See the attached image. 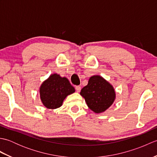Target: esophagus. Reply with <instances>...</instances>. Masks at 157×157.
<instances>
[{
    "mask_svg": "<svg viewBox=\"0 0 157 157\" xmlns=\"http://www.w3.org/2000/svg\"><path fill=\"white\" fill-rule=\"evenodd\" d=\"M75 90H76V91L78 92H79V91L81 90V87L79 86H75Z\"/></svg>",
    "mask_w": 157,
    "mask_h": 157,
    "instance_id": "esophagus-1",
    "label": "esophagus"
}]
</instances>
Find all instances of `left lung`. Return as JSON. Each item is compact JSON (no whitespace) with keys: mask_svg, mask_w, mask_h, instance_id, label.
I'll use <instances>...</instances> for the list:
<instances>
[{"mask_svg":"<svg viewBox=\"0 0 157 157\" xmlns=\"http://www.w3.org/2000/svg\"><path fill=\"white\" fill-rule=\"evenodd\" d=\"M80 95L85 99L89 109L98 114L107 110L116 98L113 86L98 75L89 78L88 85L82 89Z\"/></svg>","mask_w":157,"mask_h":157,"instance_id":"obj_1","label":"left lung"}]
</instances>
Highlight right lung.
Listing matches in <instances>:
<instances>
[{
  "instance_id": "right-lung-1",
  "label": "right lung",
  "mask_w": 157,
  "mask_h": 157,
  "mask_svg": "<svg viewBox=\"0 0 157 157\" xmlns=\"http://www.w3.org/2000/svg\"><path fill=\"white\" fill-rule=\"evenodd\" d=\"M75 92V88L65 77L53 73L42 83L39 88L40 98L45 107L48 109H57L63 105L67 96Z\"/></svg>"
}]
</instances>
